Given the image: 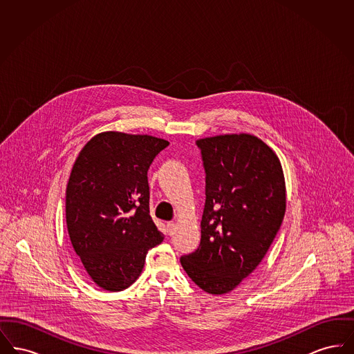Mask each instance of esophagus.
I'll use <instances>...</instances> for the list:
<instances>
[{
  "label": "esophagus",
  "instance_id": "obj_1",
  "mask_svg": "<svg viewBox=\"0 0 354 354\" xmlns=\"http://www.w3.org/2000/svg\"><path fill=\"white\" fill-rule=\"evenodd\" d=\"M166 228H167V234L169 236L174 235L175 234V230H176V224L174 223V221H169L167 224H166Z\"/></svg>",
  "mask_w": 354,
  "mask_h": 354
}]
</instances>
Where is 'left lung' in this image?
<instances>
[{
  "label": "left lung",
  "mask_w": 354,
  "mask_h": 354,
  "mask_svg": "<svg viewBox=\"0 0 354 354\" xmlns=\"http://www.w3.org/2000/svg\"><path fill=\"white\" fill-rule=\"evenodd\" d=\"M196 146L205 172L202 239L180 263L204 292L224 295L252 273L277 235L284 175L276 153L253 135L204 138Z\"/></svg>",
  "instance_id": "obj_1"
}]
</instances>
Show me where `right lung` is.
I'll return each mask as SVG.
<instances>
[{
    "label": "right lung",
    "mask_w": 354,
    "mask_h": 354,
    "mask_svg": "<svg viewBox=\"0 0 354 354\" xmlns=\"http://www.w3.org/2000/svg\"><path fill=\"white\" fill-rule=\"evenodd\" d=\"M169 143L150 135L103 133L80 152L66 188V224L93 281L118 292L140 274L163 241L150 216L147 171Z\"/></svg>",
    "instance_id": "add662e5"
}]
</instances>
